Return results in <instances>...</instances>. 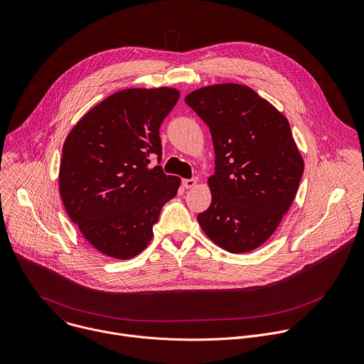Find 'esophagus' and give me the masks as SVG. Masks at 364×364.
<instances>
[{
    "label": "esophagus",
    "mask_w": 364,
    "mask_h": 364,
    "mask_svg": "<svg viewBox=\"0 0 364 364\" xmlns=\"http://www.w3.org/2000/svg\"><path fill=\"white\" fill-rule=\"evenodd\" d=\"M183 186H184V188H193L194 186H197V180L196 178H186V180H183Z\"/></svg>",
    "instance_id": "1"
}]
</instances>
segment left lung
Listing matches in <instances>:
<instances>
[{
	"instance_id": "obj_1",
	"label": "left lung",
	"mask_w": 364,
	"mask_h": 364,
	"mask_svg": "<svg viewBox=\"0 0 364 364\" xmlns=\"http://www.w3.org/2000/svg\"><path fill=\"white\" fill-rule=\"evenodd\" d=\"M186 102L208 126L215 173L210 207L197 215L228 253H247L272 237L291 207L304 170L289 119L247 85L213 84Z\"/></svg>"
}]
</instances>
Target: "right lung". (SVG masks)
<instances>
[{
  "instance_id": "right-lung-1",
  "label": "right lung",
  "mask_w": 364,
  "mask_h": 364,
  "mask_svg": "<svg viewBox=\"0 0 364 364\" xmlns=\"http://www.w3.org/2000/svg\"><path fill=\"white\" fill-rule=\"evenodd\" d=\"M171 87L126 88L87 111L63 146L58 184L65 211L88 243L127 260L153 238L163 205L181 180L160 166V126L178 101Z\"/></svg>"
}]
</instances>
